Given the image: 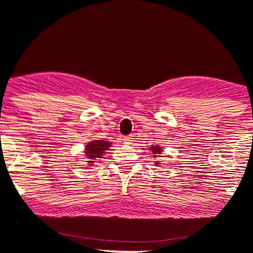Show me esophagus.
<instances>
[{
    "mask_svg": "<svg viewBox=\"0 0 253 253\" xmlns=\"http://www.w3.org/2000/svg\"><path fill=\"white\" fill-rule=\"evenodd\" d=\"M122 141H124V143H126V144H131L132 142H133V137L126 136V137H124V139H122Z\"/></svg>",
    "mask_w": 253,
    "mask_h": 253,
    "instance_id": "obj_1",
    "label": "esophagus"
}]
</instances>
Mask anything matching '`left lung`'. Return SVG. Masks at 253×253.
I'll use <instances>...</instances> for the list:
<instances>
[{
  "mask_svg": "<svg viewBox=\"0 0 253 253\" xmlns=\"http://www.w3.org/2000/svg\"><path fill=\"white\" fill-rule=\"evenodd\" d=\"M161 149H162L161 147H152V152H154L156 154H161Z\"/></svg>",
  "mask_w": 253,
  "mask_h": 253,
  "instance_id": "obj_1",
  "label": "left lung"
}]
</instances>
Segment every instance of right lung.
Listing matches in <instances>:
<instances>
[{
    "label": "right lung",
    "instance_id": "add662e5",
    "mask_svg": "<svg viewBox=\"0 0 253 253\" xmlns=\"http://www.w3.org/2000/svg\"><path fill=\"white\" fill-rule=\"evenodd\" d=\"M110 146H111V143L106 141H94L87 144L85 154H86V157H89V163L92 164L94 159L102 158V153H104V151H107Z\"/></svg>",
    "mask_w": 253,
    "mask_h": 253
}]
</instances>
